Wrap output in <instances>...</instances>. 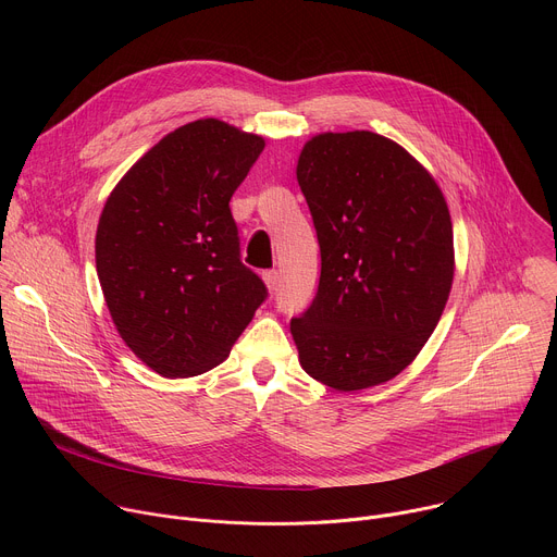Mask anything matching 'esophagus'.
<instances>
[{"instance_id": "34e87169", "label": "esophagus", "mask_w": 557, "mask_h": 557, "mask_svg": "<svg viewBox=\"0 0 557 557\" xmlns=\"http://www.w3.org/2000/svg\"><path fill=\"white\" fill-rule=\"evenodd\" d=\"M277 271H264L262 273V280H264V284H267V288L269 290H275V286H277Z\"/></svg>"}]
</instances>
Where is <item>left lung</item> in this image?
<instances>
[{"instance_id":"left-lung-1","label":"left lung","mask_w":557,"mask_h":557,"mask_svg":"<svg viewBox=\"0 0 557 557\" xmlns=\"http://www.w3.org/2000/svg\"><path fill=\"white\" fill-rule=\"evenodd\" d=\"M297 183L322 256L317 295L290 320L299 363L339 392L381 385L417 359L445 310V196L406 147L368 129L306 140Z\"/></svg>"}]
</instances>
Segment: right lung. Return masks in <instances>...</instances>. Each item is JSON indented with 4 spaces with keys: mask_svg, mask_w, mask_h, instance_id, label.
I'll list each match as a JSON object with an SVG mask.
<instances>
[{
    "mask_svg": "<svg viewBox=\"0 0 557 557\" xmlns=\"http://www.w3.org/2000/svg\"><path fill=\"white\" fill-rule=\"evenodd\" d=\"M264 138L220 119L147 149L106 200L97 273L125 346L168 379L222 363L267 297L228 209Z\"/></svg>",
    "mask_w": 557,
    "mask_h": 557,
    "instance_id": "add662e5",
    "label": "right lung"
}]
</instances>
